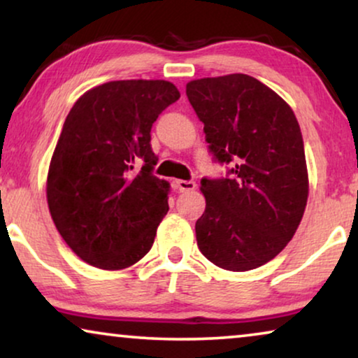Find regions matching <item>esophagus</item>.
I'll use <instances>...</instances> for the list:
<instances>
[{"instance_id": "obj_1", "label": "esophagus", "mask_w": 358, "mask_h": 358, "mask_svg": "<svg viewBox=\"0 0 358 358\" xmlns=\"http://www.w3.org/2000/svg\"><path fill=\"white\" fill-rule=\"evenodd\" d=\"M176 187H178L179 192H190V190L195 189L194 180H176Z\"/></svg>"}]
</instances>
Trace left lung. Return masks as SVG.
Instances as JSON below:
<instances>
[{
  "mask_svg": "<svg viewBox=\"0 0 358 358\" xmlns=\"http://www.w3.org/2000/svg\"><path fill=\"white\" fill-rule=\"evenodd\" d=\"M185 94L224 179H202L205 212L195 223L200 252L215 266L246 272L272 261L295 234L310 182L292 107L256 78L233 73L189 81Z\"/></svg>",
  "mask_w": 358,
  "mask_h": 358,
  "instance_id": "left-lung-1",
  "label": "left lung"
}]
</instances>
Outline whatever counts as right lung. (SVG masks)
I'll use <instances>...</instances> for the list:
<instances>
[{
    "label": "right lung",
    "mask_w": 358,
    "mask_h": 358,
    "mask_svg": "<svg viewBox=\"0 0 358 358\" xmlns=\"http://www.w3.org/2000/svg\"><path fill=\"white\" fill-rule=\"evenodd\" d=\"M180 97L164 80L109 81L71 107L47 174L58 233L81 261L104 271L134 266L168 213V180L151 174V127ZM138 160L142 171H129Z\"/></svg>",
    "instance_id": "right-lung-1"
}]
</instances>
